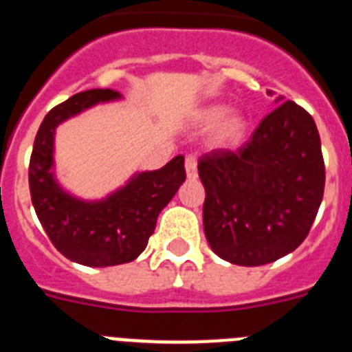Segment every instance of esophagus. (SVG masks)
Instances as JSON below:
<instances>
[{
  "instance_id": "34e87169",
  "label": "esophagus",
  "mask_w": 352,
  "mask_h": 352,
  "mask_svg": "<svg viewBox=\"0 0 352 352\" xmlns=\"http://www.w3.org/2000/svg\"><path fill=\"white\" fill-rule=\"evenodd\" d=\"M185 169H186V178L195 179L197 178V158L194 155H188L185 158Z\"/></svg>"
}]
</instances>
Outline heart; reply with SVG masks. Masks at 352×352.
I'll return each instance as SVG.
<instances>
[{"instance_id":"heart-1","label":"heart","mask_w":352,"mask_h":352,"mask_svg":"<svg viewBox=\"0 0 352 352\" xmlns=\"http://www.w3.org/2000/svg\"><path fill=\"white\" fill-rule=\"evenodd\" d=\"M229 109L226 105L213 104L208 107L201 109L197 113V125L199 126H213V132L210 135V142L217 148H231V146L238 144L241 139L245 138L247 132V120L243 114L234 113L228 114Z\"/></svg>"}]
</instances>
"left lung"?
Returning <instances> with one entry per match:
<instances>
[{"instance_id": "obj_1", "label": "left lung", "mask_w": 352, "mask_h": 352, "mask_svg": "<svg viewBox=\"0 0 352 352\" xmlns=\"http://www.w3.org/2000/svg\"><path fill=\"white\" fill-rule=\"evenodd\" d=\"M282 102V96L276 98ZM211 250L238 266H261L296 250L324 194V160L316 121L282 102L238 149L199 158Z\"/></svg>"}]
</instances>
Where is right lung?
Masks as SVG:
<instances>
[{
    "label": "right lung",
    "mask_w": 352,
    "mask_h": 352,
    "mask_svg": "<svg viewBox=\"0 0 352 352\" xmlns=\"http://www.w3.org/2000/svg\"><path fill=\"white\" fill-rule=\"evenodd\" d=\"M120 98L113 89H88L56 105L43 118L30 158L31 203L43 231L67 259L93 268L138 259L160 211L186 178L185 158L178 155L162 169L133 174L100 201H82L61 188L54 176L56 126L93 105Z\"/></svg>",
    "instance_id": "add662e5"
}]
</instances>
